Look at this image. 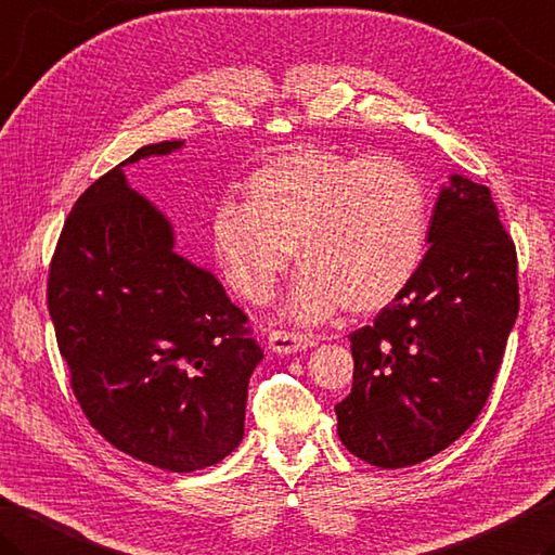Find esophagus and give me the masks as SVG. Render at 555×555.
<instances>
[{
  "mask_svg": "<svg viewBox=\"0 0 555 555\" xmlns=\"http://www.w3.org/2000/svg\"><path fill=\"white\" fill-rule=\"evenodd\" d=\"M318 344L312 334H302V332H288V330H274L269 334V349L276 353H296V351H306L312 349Z\"/></svg>",
  "mask_w": 555,
  "mask_h": 555,
  "instance_id": "obj_1",
  "label": "esophagus"
}]
</instances>
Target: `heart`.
<instances>
[{
  "label": "heart",
  "instance_id": "heart-1",
  "mask_svg": "<svg viewBox=\"0 0 555 555\" xmlns=\"http://www.w3.org/2000/svg\"><path fill=\"white\" fill-rule=\"evenodd\" d=\"M428 211L426 182L401 158L300 149L249 172L243 204H219L211 235L228 281L253 302L274 296L296 247L306 269L288 312L312 322L395 302L421 267Z\"/></svg>",
  "mask_w": 555,
  "mask_h": 555
}]
</instances>
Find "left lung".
Returning <instances> with one entry per match:
<instances>
[{
    "label": "left lung",
    "mask_w": 555,
    "mask_h": 555,
    "mask_svg": "<svg viewBox=\"0 0 555 555\" xmlns=\"http://www.w3.org/2000/svg\"><path fill=\"white\" fill-rule=\"evenodd\" d=\"M428 243L399 298L349 334L353 387L336 430L379 469L428 460L472 426L519 312L517 249L486 184L450 178Z\"/></svg>",
    "instance_id": "obj_1"
}]
</instances>
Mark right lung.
Here are the masks:
<instances>
[{
    "label": "right lung",
    "mask_w": 555,
    "mask_h": 555,
    "mask_svg": "<svg viewBox=\"0 0 555 555\" xmlns=\"http://www.w3.org/2000/svg\"><path fill=\"white\" fill-rule=\"evenodd\" d=\"M180 146H141L76 199L50 262L48 310L91 426L129 457L184 474L241 444L264 353L219 279L172 249L166 216L125 180L127 163Z\"/></svg>",
    "instance_id": "right-lung-1"
}]
</instances>
